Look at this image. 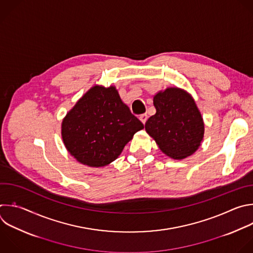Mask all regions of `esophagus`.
I'll return each instance as SVG.
<instances>
[{
  "mask_svg": "<svg viewBox=\"0 0 253 253\" xmlns=\"http://www.w3.org/2000/svg\"><path fill=\"white\" fill-rule=\"evenodd\" d=\"M139 119H140V121H141L143 124H145L146 121H147V119H148V116H147V114H142V115H140Z\"/></svg>",
  "mask_w": 253,
  "mask_h": 253,
  "instance_id": "esophagus-1",
  "label": "esophagus"
}]
</instances>
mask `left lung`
Here are the masks:
<instances>
[{
    "instance_id": "obj_1",
    "label": "left lung",
    "mask_w": 253,
    "mask_h": 253,
    "mask_svg": "<svg viewBox=\"0 0 253 253\" xmlns=\"http://www.w3.org/2000/svg\"><path fill=\"white\" fill-rule=\"evenodd\" d=\"M156 114L146 124V132L160 150L174 160L192 156L205 135L203 116L193 96L179 87H168L153 97Z\"/></svg>"
}]
</instances>
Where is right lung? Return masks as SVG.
<instances>
[{"label": "right lung", "instance_id": "obj_1", "mask_svg": "<svg viewBox=\"0 0 253 253\" xmlns=\"http://www.w3.org/2000/svg\"><path fill=\"white\" fill-rule=\"evenodd\" d=\"M143 128L114 85L96 84L66 113L61 122V138L77 162L99 168L115 161Z\"/></svg>", "mask_w": 253, "mask_h": 253}]
</instances>
